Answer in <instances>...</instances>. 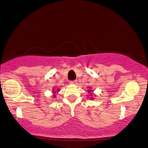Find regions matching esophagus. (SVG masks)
I'll list each match as a JSON object with an SVG mask.
<instances>
[{
    "instance_id": "34e87169",
    "label": "esophagus",
    "mask_w": 148,
    "mask_h": 148,
    "mask_svg": "<svg viewBox=\"0 0 148 148\" xmlns=\"http://www.w3.org/2000/svg\"><path fill=\"white\" fill-rule=\"evenodd\" d=\"M69 83H70V84L74 85V84H76V83H77V81H71Z\"/></svg>"
}]
</instances>
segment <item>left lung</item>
<instances>
[{
	"mask_svg": "<svg viewBox=\"0 0 148 148\" xmlns=\"http://www.w3.org/2000/svg\"><path fill=\"white\" fill-rule=\"evenodd\" d=\"M88 92H91V90H88ZM90 95H91V94ZM92 98V97H91Z\"/></svg>",
	"mask_w": 148,
	"mask_h": 148,
	"instance_id": "obj_1",
	"label": "left lung"
}]
</instances>
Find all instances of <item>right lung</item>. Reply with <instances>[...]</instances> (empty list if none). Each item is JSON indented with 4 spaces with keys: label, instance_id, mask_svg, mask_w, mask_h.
<instances>
[{
    "label": "right lung",
    "instance_id": "obj_1",
    "mask_svg": "<svg viewBox=\"0 0 148 148\" xmlns=\"http://www.w3.org/2000/svg\"><path fill=\"white\" fill-rule=\"evenodd\" d=\"M53 93H56V91H54Z\"/></svg>",
    "mask_w": 148,
    "mask_h": 148
}]
</instances>
